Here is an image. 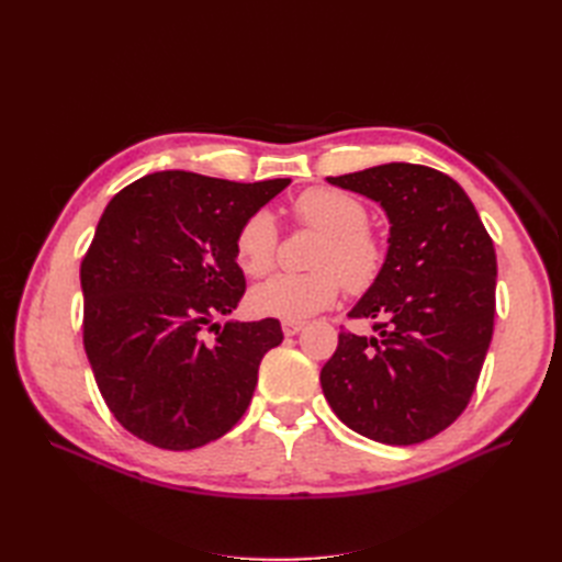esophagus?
I'll return each instance as SVG.
<instances>
[{
    "mask_svg": "<svg viewBox=\"0 0 562 562\" xmlns=\"http://www.w3.org/2000/svg\"><path fill=\"white\" fill-rule=\"evenodd\" d=\"M281 328H283V335H285V337H293V335H297V333L304 328V323H302V321L285 318V321H281Z\"/></svg>",
    "mask_w": 562,
    "mask_h": 562,
    "instance_id": "esophagus-1",
    "label": "esophagus"
}]
</instances>
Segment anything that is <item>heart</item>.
Instances as JSON below:
<instances>
[{
    "label": "heart",
    "instance_id": "1",
    "mask_svg": "<svg viewBox=\"0 0 562 562\" xmlns=\"http://www.w3.org/2000/svg\"><path fill=\"white\" fill-rule=\"evenodd\" d=\"M300 225L321 234L312 255L310 274H281L250 293V307L262 316L307 318L330 307L342 283L359 295L372 288L382 274L384 246L368 225L361 201L328 187H312L293 201ZM279 229L269 211H255L236 232L234 252L244 274L267 277L277 260Z\"/></svg>",
    "mask_w": 562,
    "mask_h": 562
}]
</instances>
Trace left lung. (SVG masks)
I'll list each match as a JSON object with an SVG mask.
<instances>
[{
	"mask_svg": "<svg viewBox=\"0 0 562 562\" xmlns=\"http://www.w3.org/2000/svg\"><path fill=\"white\" fill-rule=\"evenodd\" d=\"M328 182L380 203L389 248L349 312L375 318V335L339 333L323 396L356 434L422 443L464 413L479 382L495 326V246L467 192L436 168L382 164Z\"/></svg>",
	"mask_w": 562,
	"mask_h": 562,
	"instance_id": "left-lung-1",
	"label": "left lung"
}]
</instances>
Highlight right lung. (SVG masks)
Returning a JSON list of instances; mask_svg holds the SVG:
<instances>
[{
  "label": "right lung",
  "mask_w": 562,
  "mask_h": 562,
  "mask_svg": "<svg viewBox=\"0 0 562 562\" xmlns=\"http://www.w3.org/2000/svg\"><path fill=\"white\" fill-rule=\"evenodd\" d=\"M288 184L159 171L108 203L81 262L83 349L112 415L145 443L194 450L244 417L281 323L215 318L246 293L236 232Z\"/></svg>",
  "instance_id": "1"
}]
</instances>
